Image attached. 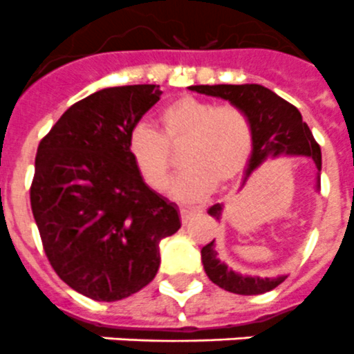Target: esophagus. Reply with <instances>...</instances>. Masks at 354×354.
<instances>
[{
	"label": "esophagus",
	"mask_w": 354,
	"mask_h": 354,
	"mask_svg": "<svg viewBox=\"0 0 354 354\" xmlns=\"http://www.w3.org/2000/svg\"><path fill=\"white\" fill-rule=\"evenodd\" d=\"M196 212L198 211H192V209H180V221H183V225H187L189 221L193 220L196 216Z\"/></svg>",
	"instance_id": "34e87169"
}]
</instances>
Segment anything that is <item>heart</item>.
<instances>
[{
  "label": "heart",
  "instance_id": "obj_1",
  "mask_svg": "<svg viewBox=\"0 0 354 354\" xmlns=\"http://www.w3.org/2000/svg\"><path fill=\"white\" fill-rule=\"evenodd\" d=\"M158 126L159 133L134 127L127 136V154L145 186L162 193L174 170L171 152L183 149L184 174L175 180L171 196L184 204L211 195L216 184L234 183L252 158L253 124L237 106L183 95L159 109Z\"/></svg>",
  "mask_w": 354,
  "mask_h": 354
}]
</instances>
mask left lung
Segmentation results:
<instances>
[{
    "mask_svg": "<svg viewBox=\"0 0 354 354\" xmlns=\"http://www.w3.org/2000/svg\"><path fill=\"white\" fill-rule=\"evenodd\" d=\"M205 95L221 97L225 101L232 102L237 108L245 109L253 124V142L252 159H250L246 177L257 170L266 159L278 158V156H308L314 159L315 167L321 171V147L315 142L310 127L303 122L301 113L296 106L278 97L270 88L261 84H196L189 86ZM209 214L220 220L221 205L216 204L209 209ZM202 262L204 270L211 282L221 289L234 294H264L274 289L286 280V277L278 278H259L243 277L228 270L220 259H216L214 241L202 248Z\"/></svg>",
    "mask_w": 354,
    "mask_h": 354,
    "instance_id": "8db88e82",
    "label": "left lung"
}]
</instances>
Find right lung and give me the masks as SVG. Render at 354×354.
Here are the masks:
<instances>
[{"label":"right lung","instance_id":"add662e5","mask_svg":"<svg viewBox=\"0 0 354 354\" xmlns=\"http://www.w3.org/2000/svg\"><path fill=\"white\" fill-rule=\"evenodd\" d=\"M156 84L84 97L40 140L30 202L56 274L95 301H117L154 280L159 241L179 212L140 179L127 136L159 101Z\"/></svg>","mask_w":354,"mask_h":354}]
</instances>
